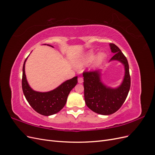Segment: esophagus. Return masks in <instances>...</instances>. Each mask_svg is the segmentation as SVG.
I'll return each instance as SVG.
<instances>
[{
	"mask_svg": "<svg viewBox=\"0 0 155 155\" xmlns=\"http://www.w3.org/2000/svg\"><path fill=\"white\" fill-rule=\"evenodd\" d=\"M83 82V79L81 77H79L78 78V83H82Z\"/></svg>",
	"mask_w": 155,
	"mask_h": 155,
	"instance_id": "34e87169",
	"label": "esophagus"
}]
</instances>
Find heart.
Returning a JSON list of instances; mask_svg holds the SVG:
<instances>
[{
    "instance_id": "1",
    "label": "heart",
    "mask_w": 155,
    "mask_h": 155,
    "mask_svg": "<svg viewBox=\"0 0 155 155\" xmlns=\"http://www.w3.org/2000/svg\"><path fill=\"white\" fill-rule=\"evenodd\" d=\"M107 58V54L104 52H100L97 54L95 59V64H101ZM95 58V53L93 51H90L87 52L83 57L80 59V61L79 63L80 64H87L92 62Z\"/></svg>"
}]
</instances>
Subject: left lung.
<instances>
[{"label": "left lung", "mask_w": 155, "mask_h": 155, "mask_svg": "<svg viewBox=\"0 0 155 155\" xmlns=\"http://www.w3.org/2000/svg\"><path fill=\"white\" fill-rule=\"evenodd\" d=\"M109 45L115 54L110 61L116 60L124 65L125 76L121 85L114 88L106 86L101 80V70L83 73L85 104L91 110L102 115H110L118 110L125 102L130 87L127 59L116 45Z\"/></svg>", "instance_id": "obj_1"}]
</instances>
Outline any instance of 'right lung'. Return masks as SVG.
<instances>
[{
	"label": "right lung",
	"mask_w": 155,
	"mask_h": 155,
	"mask_svg": "<svg viewBox=\"0 0 155 155\" xmlns=\"http://www.w3.org/2000/svg\"><path fill=\"white\" fill-rule=\"evenodd\" d=\"M47 45L53 47L50 45ZM27 58L23 64L22 78V91L26 100L33 109L40 114L48 116L58 113L66 104L70 92L77 85L78 76L64 81L51 91H35L28 85L26 77L25 68Z\"/></svg>",
	"instance_id": "1"
}]
</instances>
